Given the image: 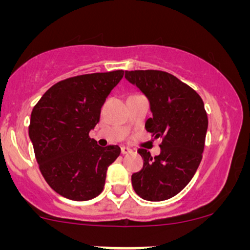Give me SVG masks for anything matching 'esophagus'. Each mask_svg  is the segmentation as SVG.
<instances>
[{
    "mask_svg": "<svg viewBox=\"0 0 250 250\" xmlns=\"http://www.w3.org/2000/svg\"><path fill=\"white\" fill-rule=\"evenodd\" d=\"M129 152H132V150H130L129 147H125V146H122V147H121V153H122V155H127V153Z\"/></svg>",
    "mask_w": 250,
    "mask_h": 250,
    "instance_id": "esophagus-1",
    "label": "esophagus"
}]
</instances>
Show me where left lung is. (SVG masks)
Instances as JSON below:
<instances>
[{
	"label": "left lung",
	"mask_w": 250,
	"mask_h": 250,
	"mask_svg": "<svg viewBox=\"0 0 250 250\" xmlns=\"http://www.w3.org/2000/svg\"><path fill=\"white\" fill-rule=\"evenodd\" d=\"M125 77L147 97L152 117L145 128L155 139H162L158 156L138 150L144 166L132 175L133 188L143 200H168L190 183L202 160L208 128L203 100L166 71L134 70L125 71Z\"/></svg>",
	"instance_id": "left-lung-1"
}]
</instances>
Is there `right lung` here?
Returning <instances> with one entry per match:
<instances>
[{
	"instance_id": "right-lung-1",
	"label": "right lung",
	"mask_w": 250,
	"mask_h": 250,
	"mask_svg": "<svg viewBox=\"0 0 250 250\" xmlns=\"http://www.w3.org/2000/svg\"><path fill=\"white\" fill-rule=\"evenodd\" d=\"M125 71L80 75L55 83L34 106L29 137L40 170L62 197L88 201L104 188L118 145L102 147L89 137L107 95Z\"/></svg>"
}]
</instances>
